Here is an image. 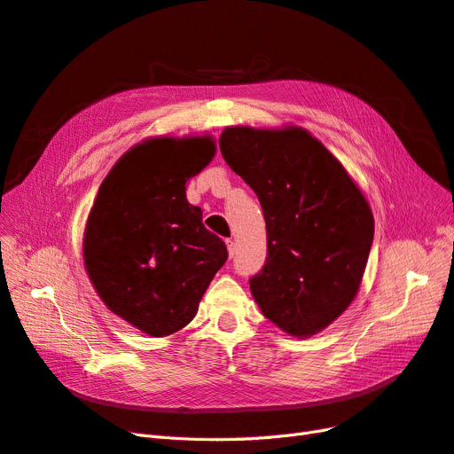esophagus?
Masks as SVG:
<instances>
[{"instance_id":"obj_1","label":"esophagus","mask_w":454,"mask_h":454,"mask_svg":"<svg viewBox=\"0 0 454 454\" xmlns=\"http://www.w3.org/2000/svg\"><path fill=\"white\" fill-rule=\"evenodd\" d=\"M227 250H229V257L235 255V252H237V246H235V242H232V240H227Z\"/></svg>"}]
</instances>
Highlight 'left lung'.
Instances as JSON below:
<instances>
[{
  "mask_svg": "<svg viewBox=\"0 0 454 454\" xmlns=\"http://www.w3.org/2000/svg\"><path fill=\"white\" fill-rule=\"evenodd\" d=\"M219 149L263 208L267 259L250 278L259 309L290 335L322 332L358 294L375 232L365 197L303 129L229 127Z\"/></svg>",
  "mask_w": 454,
  "mask_h": 454,
  "instance_id": "1",
  "label": "left lung"
}]
</instances>
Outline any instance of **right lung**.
Instances as JSON below:
<instances>
[{
	"mask_svg": "<svg viewBox=\"0 0 454 454\" xmlns=\"http://www.w3.org/2000/svg\"><path fill=\"white\" fill-rule=\"evenodd\" d=\"M210 136L151 138L106 176L87 219L83 255L109 310L153 337L185 327L227 261L185 184L212 160Z\"/></svg>",
	"mask_w": 454,
	"mask_h": 454,
	"instance_id": "obj_1",
	"label": "right lung"
}]
</instances>
